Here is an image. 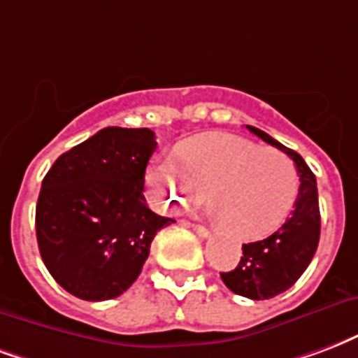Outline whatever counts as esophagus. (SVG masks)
Wrapping results in <instances>:
<instances>
[{"instance_id": "1", "label": "esophagus", "mask_w": 358, "mask_h": 358, "mask_svg": "<svg viewBox=\"0 0 358 358\" xmlns=\"http://www.w3.org/2000/svg\"><path fill=\"white\" fill-rule=\"evenodd\" d=\"M189 227H192L193 231L199 235L201 239H206V237H210V231H208V229H206L205 226H199V224H192V226H189Z\"/></svg>"}]
</instances>
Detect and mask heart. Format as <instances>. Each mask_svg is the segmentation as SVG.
<instances>
[{
	"instance_id": "b5f03b06",
	"label": "heart",
	"mask_w": 358,
	"mask_h": 358,
	"mask_svg": "<svg viewBox=\"0 0 358 358\" xmlns=\"http://www.w3.org/2000/svg\"><path fill=\"white\" fill-rule=\"evenodd\" d=\"M174 159L180 171L166 161H153L148 169L145 180L155 199L163 206L199 203L208 189L213 216L237 237L275 231L290 216L300 193L292 161L248 140H193L180 145Z\"/></svg>"
}]
</instances>
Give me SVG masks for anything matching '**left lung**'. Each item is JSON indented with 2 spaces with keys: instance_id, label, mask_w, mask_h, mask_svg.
<instances>
[{
  "instance_id": "left-lung-1",
  "label": "left lung",
  "mask_w": 358,
  "mask_h": 358,
  "mask_svg": "<svg viewBox=\"0 0 358 358\" xmlns=\"http://www.w3.org/2000/svg\"><path fill=\"white\" fill-rule=\"evenodd\" d=\"M246 129L287 153L300 174V193L290 218L266 239L243 245L237 267L220 273L231 292L250 300H269L292 287L313 260L320 237L319 193L315 174L298 153L256 127Z\"/></svg>"
}]
</instances>
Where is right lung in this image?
Masks as SVG:
<instances>
[{"label": "right lung", "instance_id": "right-lung-1", "mask_svg": "<svg viewBox=\"0 0 358 358\" xmlns=\"http://www.w3.org/2000/svg\"><path fill=\"white\" fill-rule=\"evenodd\" d=\"M155 148L150 129L106 127L45 174L36 235L43 264L66 292L87 301L121 296L138 279L155 233L174 222L145 203Z\"/></svg>", "mask_w": 358, "mask_h": 358}]
</instances>
